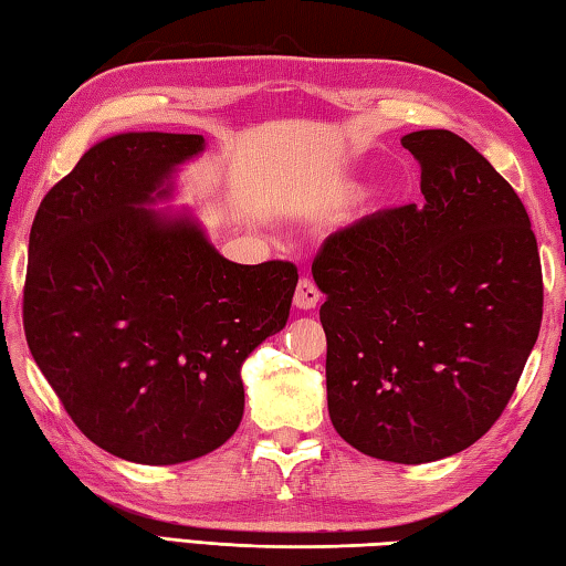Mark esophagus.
<instances>
[{
  "instance_id": "esophagus-1",
  "label": "esophagus",
  "mask_w": 566,
  "mask_h": 566,
  "mask_svg": "<svg viewBox=\"0 0 566 566\" xmlns=\"http://www.w3.org/2000/svg\"><path fill=\"white\" fill-rule=\"evenodd\" d=\"M317 302H319L317 284H314L312 280H306V276H302L300 284H296V290H294V304L300 306V310H314Z\"/></svg>"
}]
</instances>
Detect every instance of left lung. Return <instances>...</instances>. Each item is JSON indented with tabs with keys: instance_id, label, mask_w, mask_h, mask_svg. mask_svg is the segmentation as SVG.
<instances>
[{
	"instance_id": "8db88e82",
	"label": "left lung",
	"mask_w": 566,
	"mask_h": 566,
	"mask_svg": "<svg viewBox=\"0 0 566 566\" xmlns=\"http://www.w3.org/2000/svg\"><path fill=\"white\" fill-rule=\"evenodd\" d=\"M424 205L379 209L324 239L327 405L361 454L424 464L502 417L542 327V262L510 181L447 129L401 137Z\"/></svg>"
}]
</instances>
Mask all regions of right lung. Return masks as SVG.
Segmentation results:
<instances>
[{"mask_svg": "<svg viewBox=\"0 0 566 566\" xmlns=\"http://www.w3.org/2000/svg\"><path fill=\"white\" fill-rule=\"evenodd\" d=\"M202 134L99 142L46 191L30 232V352L80 432L137 464L214 452L244 415L242 361L284 329L292 262L234 264L189 217L145 205Z\"/></svg>", "mask_w": 566, "mask_h": 566, "instance_id": "add662e5", "label": "right lung"}]
</instances>
